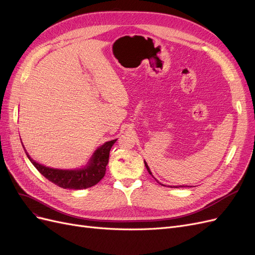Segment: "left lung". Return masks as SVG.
<instances>
[{"label":"left lung","mask_w":255,"mask_h":255,"mask_svg":"<svg viewBox=\"0 0 255 255\" xmlns=\"http://www.w3.org/2000/svg\"><path fill=\"white\" fill-rule=\"evenodd\" d=\"M143 162H145V165H146V168H147V170H148L149 174H150V175H152V173H151V171H150V169H149V167H148L147 162H146L145 160H143ZM152 176H153V175H152ZM155 180H156V179H155ZM156 181H157V180H156ZM157 182H158V181H157ZM160 184H161V183H160ZM161 185H163V184H161ZM186 186H187V185H186ZM170 187H172V186L170 185ZM173 187H185V186H184V185H178V186H173Z\"/></svg>","instance_id":"left-lung-1"}]
</instances>
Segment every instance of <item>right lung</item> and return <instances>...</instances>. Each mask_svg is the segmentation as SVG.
<instances>
[{
    "label": "right lung",
    "instance_id": "add662e5",
    "mask_svg": "<svg viewBox=\"0 0 255 255\" xmlns=\"http://www.w3.org/2000/svg\"><path fill=\"white\" fill-rule=\"evenodd\" d=\"M117 139L109 140L106 141L101 147H99L95 151L92 158L87 162L85 167L78 170H61L45 167V165L33 160L29 156L25 147H23L27 157L30 159L32 164L48 180L62 187V189L83 190L87 189V187L94 186L103 178L106 172V165L108 163L110 149H112Z\"/></svg>",
    "mask_w": 255,
    "mask_h": 255
}]
</instances>
